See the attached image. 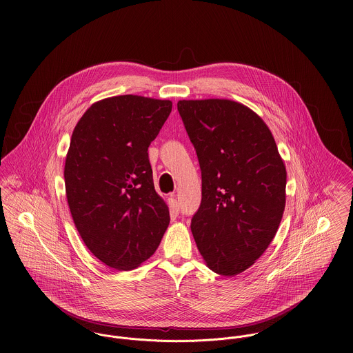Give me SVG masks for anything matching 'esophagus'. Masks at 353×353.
<instances>
[{
    "mask_svg": "<svg viewBox=\"0 0 353 353\" xmlns=\"http://www.w3.org/2000/svg\"><path fill=\"white\" fill-rule=\"evenodd\" d=\"M168 206H170V212L176 216L179 213V203L174 199V197H170L168 199Z\"/></svg>",
    "mask_w": 353,
    "mask_h": 353,
    "instance_id": "34e87169",
    "label": "esophagus"
}]
</instances>
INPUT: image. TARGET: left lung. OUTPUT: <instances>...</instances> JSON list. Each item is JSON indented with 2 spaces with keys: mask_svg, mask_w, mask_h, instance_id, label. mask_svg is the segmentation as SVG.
<instances>
[{
  "mask_svg": "<svg viewBox=\"0 0 353 353\" xmlns=\"http://www.w3.org/2000/svg\"><path fill=\"white\" fill-rule=\"evenodd\" d=\"M178 111L201 168L193 236L210 270L236 276L279 230L285 208L284 161L266 123L242 103L179 101Z\"/></svg>",
  "mask_w": 353,
  "mask_h": 353,
  "instance_id": "obj_1",
  "label": "left lung"
}]
</instances>
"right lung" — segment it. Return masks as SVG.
I'll use <instances>...</instances> for the list:
<instances>
[{
    "label": "right lung",
    "mask_w": 353,
    "mask_h": 353,
    "mask_svg": "<svg viewBox=\"0 0 353 353\" xmlns=\"http://www.w3.org/2000/svg\"><path fill=\"white\" fill-rule=\"evenodd\" d=\"M171 108L170 101L112 97L94 103L73 130L63 171L69 209L85 246L112 269L147 261L170 224L148 147Z\"/></svg>",
    "instance_id": "add662e5"
}]
</instances>
